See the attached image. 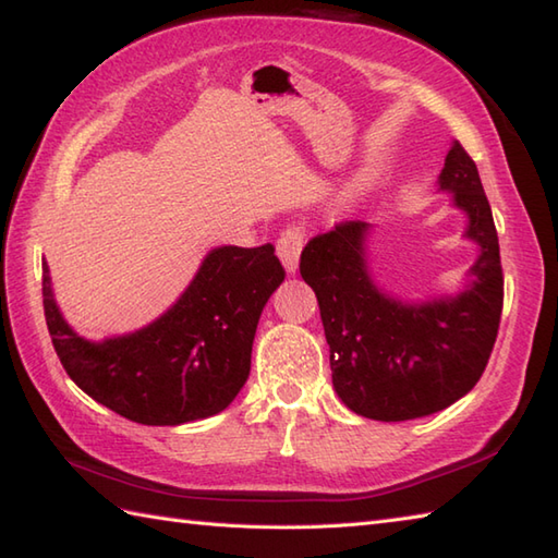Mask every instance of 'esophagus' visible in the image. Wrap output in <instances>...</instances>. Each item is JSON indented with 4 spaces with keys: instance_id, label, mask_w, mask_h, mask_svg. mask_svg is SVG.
I'll list each match as a JSON object with an SVG mask.
<instances>
[{
    "instance_id": "1",
    "label": "esophagus",
    "mask_w": 558,
    "mask_h": 558,
    "mask_svg": "<svg viewBox=\"0 0 558 558\" xmlns=\"http://www.w3.org/2000/svg\"><path fill=\"white\" fill-rule=\"evenodd\" d=\"M304 246V232L300 228H288L278 240V256L288 272H298L300 254Z\"/></svg>"
}]
</instances>
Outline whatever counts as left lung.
Returning a JSON list of instances; mask_svg holds the SVG:
<instances>
[{
	"instance_id": "obj_1",
	"label": "left lung",
	"mask_w": 558,
	"mask_h": 558,
	"mask_svg": "<svg viewBox=\"0 0 558 558\" xmlns=\"http://www.w3.org/2000/svg\"><path fill=\"white\" fill-rule=\"evenodd\" d=\"M468 216L465 236L480 246L465 288L424 302L376 286L366 258L372 225L350 220L304 246L300 272L312 286L330 345L333 388L362 417L405 422L470 393L489 362L504 310V272L489 201L477 165L458 141L438 174Z\"/></svg>"
}]
</instances>
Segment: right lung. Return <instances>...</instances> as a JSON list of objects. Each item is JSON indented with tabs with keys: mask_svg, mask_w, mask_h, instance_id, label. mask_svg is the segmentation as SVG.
I'll return each mask as SVG.
<instances>
[{
	"mask_svg": "<svg viewBox=\"0 0 558 558\" xmlns=\"http://www.w3.org/2000/svg\"><path fill=\"white\" fill-rule=\"evenodd\" d=\"M272 244L210 248L168 312L126 336L93 342L71 328L43 258L47 330L71 381L100 405L148 426L222 412L252 369L260 312L286 280Z\"/></svg>",
	"mask_w": 558,
	"mask_h": 558,
	"instance_id": "1",
	"label": "right lung"
}]
</instances>
